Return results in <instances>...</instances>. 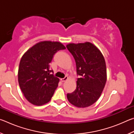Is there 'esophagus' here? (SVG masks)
<instances>
[{
    "label": "esophagus",
    "instance_id": "obj_1",
    "mask_svg": "<svg viewBox=\"0 0 134 134\" xmlns=\"http://www.w3.org/2000/svg\"><path fill=\"white\" fill-rule=\"evenodd\" d=\"M67 80H68V77L67 76H65L64 78L63 79H61V81H65Z\"/></svg>",
    "mask_w": 134,
    "mask_h": 134
}]
</instances>
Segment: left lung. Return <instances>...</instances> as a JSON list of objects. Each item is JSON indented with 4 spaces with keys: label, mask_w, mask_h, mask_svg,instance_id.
Segmentation results:
<instances>
[{
    "label": "left lung",
    "mask_w": 134,
    "mask_h": 134,
    "mask_svg": "<svg viewBox=\"0 0 134 134\" xmlns=\"http://www.w3.org/2000/svg\"><path fill=\"white\" fill-rule=\"evenodd\" d=\"M66 47L73 56L76 71L80 78L77 87L68 93V100L78 108L91 106L98 100L107 79L105 58L100 51L92 43H70Z\"/></svg>",
    "instance_id": "8db88e82"
}]
</instances>
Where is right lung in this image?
<instances>
[{"label":"right lung","instance_id":"1","mask_svg":"<svg viewBox=\"0 0 134 134\" xmlns=\"http://www.w3.org/2000/svg\"><path fill=\"white\" fill-rule=\"evenodd\" d=\"M65 47L60 42L41 41L29 48L20 61L18 82L29 102L41 106L49 102L59 79L51 74L49 63L55 53Z\"/></svg>","mask_w":134,"mask_h":134}]
</instances>
